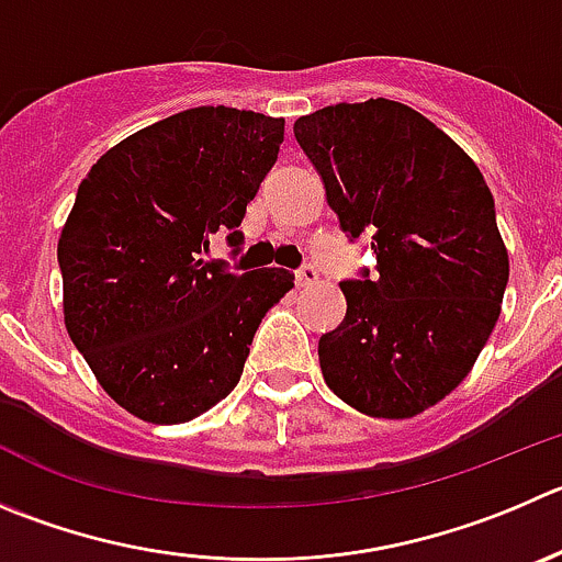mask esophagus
Listing matches in <instances>:
<instances>
[{
    "mask_svg": "<svg viewBox=\"0 0 562 562\" xmlns=\"http://www.w3.org/2000/svg\"><path fill=\"white\" fill-rule=\"evenodd\" d=\"M295 278H297V284H301V286H312V284H317V281H319V270L312 265V261H306V265L297 270Z\"/></svg>",
    "mask_w": 562,
    "mask_h": 562,
    "instance_id": "obj_1",
    "label": "esophagus"
}]
</instances>
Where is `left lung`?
<instances>
[{"instance_id": "8db88e82", "label": "left lung", "mask_w": 562, "mask_h": 562, "mask_svg": "<svg viewBox=\"0 0 562 562\" xmlns=\"http://www.w3.org/2000/svg\"><path fill=\"white\" fill-rule=\"evenodd\" d=\"M350 243L375 272L341 281L347 312L319 336V367L361 414L405 419L445 400L488 341L507 286L494 195L456 140L389 99L330 104L295 121Z\"/></svg>"}]
</instances>
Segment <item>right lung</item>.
<instances>
[{
	"mask_svg": "<svg viewBox=\"0 0 562 562\" xmlns=\"http://www.w3.org/2000/svg\"><path fill=\"white\" fill-rule=\"evenodd\" d=\"M281 140L284 117L192 106L117 143L79 184L57 245L66 328L130 414L179 425L228 397L261 317L295 286L290 270L201 259L215 234L245 243Z\"/></svg>",
	"mask_w": 562,
	"mask_h": 562,
	"instance_id": "right-lung-1",
	"label": "right lung"
}]
</instances>
